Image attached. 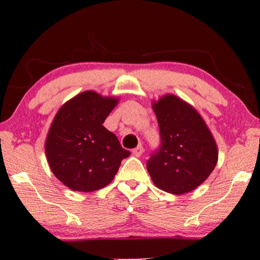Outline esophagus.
Here are the masks:
<instances>
[{
    "instance_id": "obj_1",
    "label": "esophagus",
    "mask_w": 260,
    "mask_h": 260,
    "mask_svg": "<svg viewBox=\"0 0 260 260\" xmlns=\"http://www.w3.org/2000/svg\"><path fill=\"white\" fill-rule=\"evenodd\" d=\"M142 154H143V147L142 145H138L137 148H135L133 150V155L136 156V157H140Z\"/></svg>"
}]
</instances>
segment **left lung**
Instances as JSON below:
<instances>
[{
  "mask_svg": "<svg viewBox=\"0 0 260 260\" xmlns=\"http://www.w3.org/2000/svg\"><path fill=\"white\" fill-rule=\"evenodd\" d=\"M152 109L161 138L147 162L152 182L175 195L194 190L218 162V148L211 131L197 110L176 95H165Z\"/></svg>",
  "mask_w": 260,
  "mask_h": 260,
  "instance_id": "obj_1",
  "label": "left lung"
}]
</instances>
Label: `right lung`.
<instances>
[{"label":"right lung","instance_id":"add662e5","mask_svg":"<svg viewBox=\"0 0 260 260\" xmlns=\"http://www.w3.org/2000/svg\"><path fill=\"white\" fill-rule=\"evenodd\" d=\"M118 99L102 97L93 91L76 95L61 106L46 140V156L52 172L77 191L105 187L130 155L115 134L103 123Z\"/></svg>","mask_w":260,"mask_h":260}]
</instances>
